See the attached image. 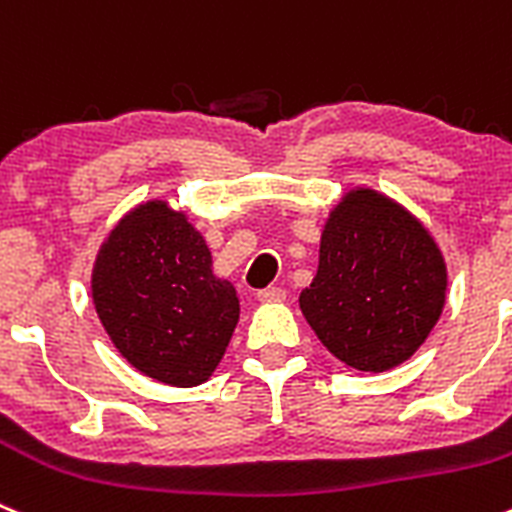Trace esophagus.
I'll return each instance as SVG.
<instances>
[{
    "label": "esophagus",
    "mask_w": 512,
    "mask_h": 512,
    "mask_svg": "<svg viewBox=\"0 0 512 512\" xmlns=\"http://www.w3.org/2000/svg\"><path fill=\"white\" fill-rule=\"evenodd\" d=\"M257 300H262V303H283V300H285V290L283 288L257 290Z\"/></svg>",
    "instance_id": "obj_1"
}]
</instances>
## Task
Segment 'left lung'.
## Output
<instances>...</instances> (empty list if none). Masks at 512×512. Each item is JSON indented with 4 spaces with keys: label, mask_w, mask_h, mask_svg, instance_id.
<instances>
[{
    "label": "left lung",
    "mask_w": 512,
    "mask_h": 512,
    "mask_svg": "<svg viewBox=\"0 0 512 512\" xmlns=\"http://www.w3.org/2000/svg\"><path fill=\"white\" fill-rule=\"evenodd\" d=\"M447 262L422 219L371 186L328 212L318 272L298 303L318 341L361 374L404 364L437 326Z\"/></svg>",
    "instance_id": "1"
}]
</instances>
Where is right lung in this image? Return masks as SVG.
I'll list each match as a JSON object with an SVG mask.
<instances>
[{
	"label": "right lung",
	"mask_w": 512,
	"mask_h": 512,
	"mask_svg": "<svg viewBox=\"0 0 512 512\" xmlns=\"http://www.w3.org/2000/svg\"><path fill=\"white\" fill-rule=\"evenodd\" d=\"M90 295L128 364L179 389L214 374L240 321L237 290L214 275L207 240L166 199L118 219L95 255Z\"/></svg>",
	"instance_id": "1"
}]
</instances>
